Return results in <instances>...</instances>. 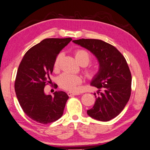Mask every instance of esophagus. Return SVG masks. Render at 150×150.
<instances>
[{
  "instance_id": "1",
  "label": "esophagus",
  "mask_w": 150,
  "mask_h": 150,
  "mask_svg": "<svg viewBox=\"0 0 150 150\" xmlns=\"http://www.w3.org/2000/svg\"><path fill=\"white\" fill-rule=\"evenodd\" d=\"M68 95L70 97H72L73 96H76V95H78V93H76V92H68Z\"/></svg>"
}]
</instances>
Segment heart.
Segmentation results:
<instances>
[{"label": "heart", "instance_id": "b5f03b06", "mask_svg": "<svg viewBox=\"0 0 150 150\" xmlns=\"http://www.w3.org/2000/svg\"><path fill=\"white\" fill-rule=\"evenodd\" d=\"M61 57H62V54H58L56 56L54 62V68H57L60 64V61ZM75 58L79 64H84L86 66L90 62L91 56L88 51L85 50H78L75 52ZM98 72V70L96 68H93L86 71L87 75L89 77H92L96 74ZM59 84L61 87L66 90H70V91H74L76 90L77 86L82 82V78L76 75H72L70 74H63L59 77Z\"/></svg>", "mask_w": 150, "mask_h": 150}]
</instances>
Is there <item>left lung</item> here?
<instances>
[{
    "mask_svg": "<svg viewBox=\"0 0 150 150\" xmlns=\"http://www.w3.org/2000/svg\"><path fill=\"white\" fill-rule=\"evenodd\" d=\"M74 43L87 49L99 63V70L91 81L98 90L96 100L87 110L90 117L108 122L120 114L131 95L132 75L124 56L117 49L98 39H79Z\"/></svg>",
    "mask_w": 150,
    "mask_h": 150,
    "instance_id": "left-lung-1",
    "label": "left lung"
}]
</instances>
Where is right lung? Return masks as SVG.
Instances as JSON below:
<instances>
[{
    "mask_svg": "<svg viewBox=\"0 0 150 150\" xmlns=\"http://www.w3.org/2000/svg\"><path fill=\"white\" fill-rule=\"evenodd\" d=\"M71 40L46 38L27 51L18 66L14 83L17 99L24 112L38 123H51L63 114L67 94L56 91L54 96L47 95L44 89L51 82L56 57Z\"/></svg>",
    "mask_w": 150,
    "mask_h": 150,
    "instance_id": "obj_1",
    "label": "right lung"
}]
</instances>
